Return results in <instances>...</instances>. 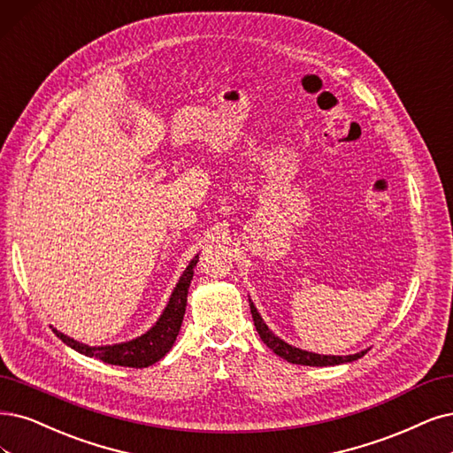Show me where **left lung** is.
Instances as JSON below:
<instances>
[{"label":"left lung","mask_w":453,"mask_h":453,"mask_svg":"<svg viewBox=\"0 0 453 453\" xmlns=\"http://www.w3.org/2000/svg\"><path fill=\"white\" fill-rule=\"evenodd\" d=\"M250 310H252L254 325H256V330L261 336L263 343H266V347L273 349L278 357H281L283 360H288L291 364H298V365H338V364L358 360L367 353V350H360V353L349 355V357H334V355L330 357V355H315V353H310V350L296 349V347L286 343L283 340H280L278 336H274V334L269 330V326H266L265 321L261 319V315L257 313L252 300H250Z\"/></svg>","instance_id":"obj_1"}]
</instances>
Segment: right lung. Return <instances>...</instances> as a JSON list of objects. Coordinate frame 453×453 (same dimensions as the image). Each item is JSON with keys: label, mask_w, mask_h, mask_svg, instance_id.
I'll return each mask as SVG.
<instances>
[{"label": "right lung", "mask_w": 453, "mask_h": 453, "mask_svg": "<svg viewBox=\"0 0 453 453\" xmlns=\"http://www.w3.org/2000/svg\"><path fill=\"white\" fill-rule=\"evenodd\" d=\"M197 259H199V256H196L188 263L187 271H184L182 276L179 278V283L170 296V303H167V306L164 308L162 315L158 317V321L150 326L145 334H142L140 338L125 342V343H115V345L89 347L86 343H80L69 336H65V334L58 332L56 328H54V332L58 334V338L63 343L73 347L74 350H78V353L91 357V358H98L106 364L125 365V367L153 365L155 362L164 358V355L173 347V343L177 340V334L182 325L184 310H187L188 288H190V281L194 276V266H196Z\"/></svg>", "instance_id": "add662e5"}]
</instances>
